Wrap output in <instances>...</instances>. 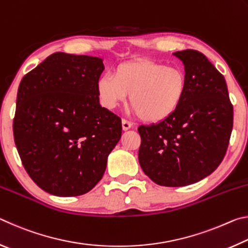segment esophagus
<instances>
[{"mask_svg": "<svg viewBox=\"0 0 248 248\" xmlns=\"http://www.w3.org/2000/svg\"><path fill=\"white\" fill-rule=\"evenodd\" d=\"M121 124H123V129L124 130H129L130 128L132 127V123L131 121H129V120H127V119H123V121H121Z\"/></svg>", "mask_w": 248, "mask_h": 248, "instance_id": "34e87169", "label": "esophagus"}]
</instances>
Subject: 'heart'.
<instances>
[{
	"mask_svg": "<svg viewBox=\"0 0 248 248\" xmlns=\"http://www.w3.org/2000/svg\"><path fill=\"white\" fill-rule=\"evenodd\" d=\"M187 89L184 71L149 59L124 62L114 74L100 77L96 92L100 104L114 109L127 98L142 120L158 123L169 118L182 104Z\"/></svg>",
	"mask_w": 248,
	"mask_h": 248,
	"instance_id": "b5f03b06",
	"label": "heart"
}]
</instances>
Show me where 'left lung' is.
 I'll return each mask as SVG.
<instances>
[{
	"label": "left lung",
	"instance_id": "8db88e82",
	"mask_svg": "<svg viewBox=\"0 0 248 248\" xmlns=\"http://www.w3.org/2000/svg\"><path fill=\"white\" fill-rule=\"evenodd\" d=\"M174 54L186 71L183 102L167 119L138 128L141 169L166 187L187 186L215 171L225 156L233 128V105L223 75L197 50Z\"/></svg>",
	"mask_w": 248,
	"mask_h": 248
}]
</instances>
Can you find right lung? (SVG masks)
Segmentation results:
<instances>
[{
  "instance_id": "right-lung-1",
  "label": "right lung",
  "mask_w": 248,
  "mask_h": 248,
  "mask_svg": "<svg viewBox=\"0 0 248 248\" xmlns=\"http://www.w3.org/2000/svg\"><path fill=\"white\" fill-rule=\"evenodd\" d=\"M102 59L56 52L19 84L14 141L37 186L60 197L96 186L121 137V119L99 105Z\"/></svg>"
}]
</instances>
